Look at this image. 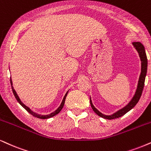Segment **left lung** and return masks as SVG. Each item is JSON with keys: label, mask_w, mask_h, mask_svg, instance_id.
Instances as JSON below:
<instances>
[{"label": "left lung", "mask_w": 151, "mask_h": 151, "mask_svg": "<svg viewBox=\"0 0 151 151\" xmlns=\"http://www.w3.org/2000/svg\"><path fill=\"white\" fill-rule=\"evenodd\" d=\"M133 46L134 47V48L137 49V51H138L139 57H140L141 61H142V71H141L140 77H139V81H138V85H137V88L136 91V93L130 102L127 104L125 107L122 108L121 109L118 110V111H116V113L110 116H106L104 114H102L100 113L99 111L96 108H95V106H93L91 99L90 98V102H91V107H92L93 110L100 117L105 118V119H115V118H118L119 117H121L122 116L125 115L127 112H128L129 110H131L134 106L137 104V102H139V99H140L141 96H142L143 89L144 87V82H145V78L146 76V72H147V66H148V60H147V56L146 54V51H145V49L144 45L142 43L139 42H134L132 43Z\"/></svg>", "instance_id": "obj_1"}]
</instances>
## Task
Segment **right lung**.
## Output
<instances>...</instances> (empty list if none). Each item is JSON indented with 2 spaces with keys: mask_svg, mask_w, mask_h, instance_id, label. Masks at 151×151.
I'll use <instances>...</instances> for the list:
<instances>
[{
  "mask_svg": "<svg viewBox=\"0 0 151 151\" xmlns=\"http://www.w3.org/2000/svg\"><path fill=\"white\" fill-rule=\"evenodd\" d=\"M10 83H11V86H12V92H13V93H14V95L15 98L17 99V100L18 101V102L19 103V104H21V105H22V106H23V107H24V108L25 109H26V111H27L28 112V113H30V114H31L32 116H35V117H36V118H42V119H47V118H51V117H53V116H56V114H58L59 113V112H60V111H61V109H63V107L64 104H65V98H66L67 95H68V92L66 93V94L65 95V96H64L63 99V101H62L61 104H60V106H59V107H58V109H56V111H55L54 112H53V113H51V114H49V115H40V114H36V113H35V112H33V111L30 110V108H28L27 106L25 105V104H24V103H23V102H22V101L20 100L19 98V96H18V95H17V94L16 91H15V90L14 89V88H13V86H12V79H11V77H10Z\"/></svg>",
  "mask_w": 151,
  "mask_h": 151,
  "instance_id": "obj_1",
  "label": "right lung"
}]
</instances>
